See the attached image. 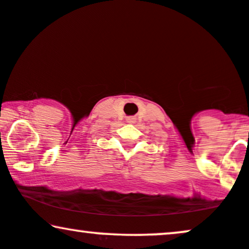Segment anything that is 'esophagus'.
<instances>
[{
    "label": "esophagus",
    "mask_w": 249,
    "mask_h": 249,
    "mask_svg": "<svg viewBox=\"0 0 249 249\" xmlns=\"http://www.w3.org/2000/svg\"><path fill=\"white\" fill-rule=\"evenodd\" d=\"M135 122V119L133 118V117H130V118H127V123H134Z\"/></svg>",
    "instance_id": "esophagus-1"
}]
</instances>
